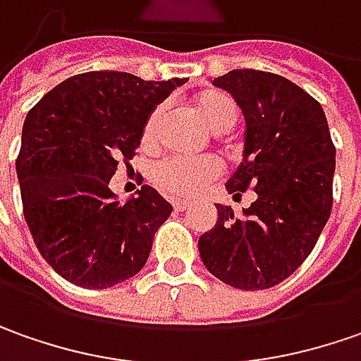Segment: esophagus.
I'll return each mask as SVG.
<instances>
[{
    "instance_id": "obj_1",
    "label": "esophagus",
    "mask_w": 361,
    "mask_h": 361,
    "mask_svg": "<svg viewBox=\"0 0 361 361\" xmlns=\"http://www.w3.org/2000/svg\"><path fill=\"white\" fill-rule=\"evenodd\" d=\"M188 207H190L188 202H181V200H176V202H173V209H176V212H185Z\"/></svg>"
}]
</instances>
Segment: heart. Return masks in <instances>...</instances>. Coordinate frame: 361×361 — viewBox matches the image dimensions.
I'll use <instances>...</instances> for the list:
<instances>
[{"label": "heart", "mask_w": 361, "mask_h": 361, "mask_svg": "<svg viewBox=\"0 0 361 361\" xmlns=\"http://www.w3.org/2000/svg\"><path fill=\"white\" fill-rule=\"evenodd\" d=\"M193 114L200 118L205 128L214 133H226L235 128L240 119V106L224 90H204L192 97ZM164 106L152 109L142 128V147L154 149L159 143V131L164 123ZM221 173L219 164L212 157L202 159H185V157H168L159 161L154 171L152 180L161 192L176 195V197H193L202 193L216 181Z\"/></svg>", "instance_id": "obj_1"}]
</instances>
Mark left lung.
<instances>
[{
  "instance_id": "1",
  "label": "left lung",
  "mask_w": 361,
  "mask_h": 361,
  "mask_svg": "<svg viewBox=\"0 0 361 361\" xmlns=\"http://www.w3.org/2000/svg\"><path fill=\"white\" fill-rule=\"evenodd\" d=\"M214 85L230 92L245 116L243 161L226 190L255 192L243 216L218 205L216 228L197 247L204 266L238 290H267L312 254L334 204L336 145L319 102L293 81L233 69Z\"/></svg>"
}]
</instances>
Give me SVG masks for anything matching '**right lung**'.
I'll return each mask as SVG.
<instances>
[{"label":"right lung","mask_w":361,"mask_h":361,"mask_svg":"<svg viewBox=\"0 0 361 361\" xmlns=\"http://www.w3.org/2000/svg\"><path fill=\"white\" fill-rule=\"evenodd\" d=\"M181 83L87 71L61 81L30 109L16 161L23 216L39 254L61 278L104 290L145 266L171 204L149 185L119 204L109 180L121 161L130 168L147 116Z\"/></svg>","instance_id":"add662e5"}]
</instances>
